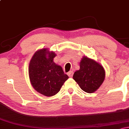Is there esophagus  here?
<instances>
[{
    "mask_svg": "<svg viewBox=\"0 0 129 129\" xmlns=\"http://www.w3.org/2000/svg\"><path fill=\"white\" fill-rule=\"evenodd\" d=\"M67 75H68V76L70 77V78H72V77H73V71H70L69 72H68L67 73Z\"/></svg>",
    "mask_w": 129,
    "mask_h": 129,
    "instance_id": "obj_1",
    "label": "esophagus"
}]
</instances>
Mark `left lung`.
<instances>
[{"mask_svg": "<svg viewBox=\"0 0 129 129\" xmlns=\"http://www.w3.org/2000/svg\"><path fill=\"white\" fill-rule=\"evenodd\" d=\"M73 78L83 91L91 93L103 84L105 70L94 60L84 57L80 62V70L75 72Z\"/></svg>", "mask_w": 129, "mask_h": 129, "instance_id": "1", "label": "left lung"}]
</instances>
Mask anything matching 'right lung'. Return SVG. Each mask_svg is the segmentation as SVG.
<instances>
[{
  "label": "right lung",
  "mask_w": 129,
  "mask_h": 129,
  "mask_svg": "<svg viewBox=\"0 0 129 129\" xmlns=\"http://www.w3.org/2000/svg\"><path fill=\"white\" fill-rule=\"evenodd\" d=\"M56 54L43 48L35 53L29 64V79L38 92L51 96L60 91L69 76L53 62Z\"/></svg>",
  "instance_id": "obj_1"
}]
</instances>
